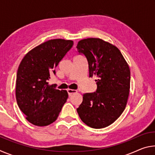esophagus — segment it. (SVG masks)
Masks as SVG:
<instances>
[{"mask_svg":"<svg viewBox=\"0 0 155 155\" xmlns=\"http://www.w3.org/2000/svg\"><path fill=\"white\" fill-rule=\"evenodd\" d=\"M67 91H68V95H69V96H71L72 94L77 93V90H72V89H68Z\"/></svg>","mask_w":155,"mask_h":155,"instance_id":"34e87169","label":"esophagus"}]
</instances>
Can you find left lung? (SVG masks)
<instances>
[{
  "mask_svg": "<svg viewBox=\"0 0 155 155\" xmlns=\"http://www.w3.org/2000/svg\"><path fill=\"white\" fill-rule=\"evenodd\" d=\"M77 48L87 59L90 77L98 78L96 91L83 94L77 113L90 127H107L118 118L127 106L129 66L116 46L100 38L80 40Z\"/></svg>",
  "mask_w": 155,
  "mask_h": 155,
  "instance_id": "obj_1",
  "label": "left lung"
}]
</instances>
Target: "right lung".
Returning <instances> with one entry per match:
<instances>
[{"mask_svg":"<svg viewBox=\"0 0 155 155\" xmlns=\"http://www.w3.org/2000/svg\"><path fill=\"white\" fill-rule=\"evenodd\" d=\"M73 44L63 39L48 40L28 51L20 62L15 97L26 119L33 125L45 127L54 122L67 101V91L57 90L48 81Z\"/></svg>","mask_w":155,"mask_h":155,"instance_id":"1","label":"right lung"}]
</instances>
